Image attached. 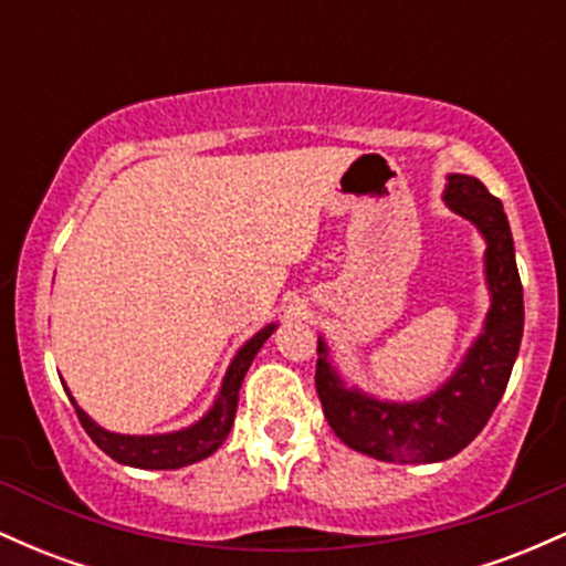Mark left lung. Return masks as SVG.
<instances>
[{
  "label": "left lung",
  "mask_w": 566,
  "mask_h": 566,
  "mask_svg": "<svg viewBox=\"0 0 566 566\" xmlns=\"http://www.w3.org/2000/svg\"><path fill=\"white\" fill-rule=\"evenodd\" d=\"M444 201L482 231L484 274L492 292L484 333L444 386L420 401H380L348 388L316 346V394L335 437L350 450L388 463H439L469 447L509 386L524 333V295L509 218L497 197L471 175H450Z\"/></svg>",
  "instance_id": "obj_1"
}]
</instances>
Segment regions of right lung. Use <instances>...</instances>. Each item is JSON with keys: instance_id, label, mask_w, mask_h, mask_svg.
I'll return each mask as SVG.
<instances>
[{"instance_id": "1", "label": "right lung", "mask_w": 566, "mask_h": 566, "mask_svg": "<svg viewBox=\"0 0 566 566\" xmlns=\"http://www.w3.org/2000/svg\"><path fill=\"white\" fill-rule=\"evenodd\" d=\"M276 329V324H269L261 333L252 335L242 348L233 356L231 367L226 369L223 386L212 405L210 412L199 420V423L184 428V431L172 433H154V437H125V433H112L106 428H101L90 418L84 409L74 401V396L69 394L71 405L76 409V418L84 431L90 433V439L101 447L108 458H114L116 463L133 465V469H151V471H167V469H184V465L199 463V460L210 458L212 452L223 444L233 426V415H237L239 405V388L250 369L252 359L261 350V346L269 340L271 333Z\"/></svg>"}]
</instances>
